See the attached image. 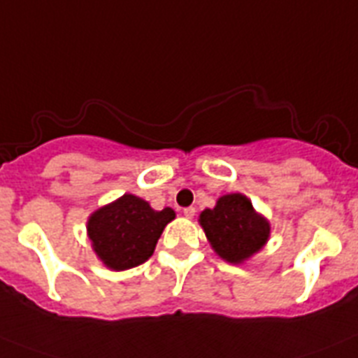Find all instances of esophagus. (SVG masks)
<instances>
[{
	"label": "esophagus",
	"instance_id": "1",
	"mask_svg": "<svg viewBox=\"0 0 358 358\" xmlns=\"http://www.w3.org/2000/svg\"><path fill=\"white\" fill-rule=\"evenodd\" d=\"M182 214L187 217V220H191V217H194V214H196V209H194V207H185V209L182 210Z\"/></svg>",
	"mask_w": 358,
	"mask_h": 358
}]
</instances>
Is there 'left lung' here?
<instances>
[{
  "label": "left lung",
  "instance_id": "8db88e82",
  "mask_svg": "<svg viewBox=\"0 0 358 358\" xmlns=\"http://www.w3.org/2000/svg\"><path fill=\"white\" fill-rule=\"evenodd\" d=\"M198 222L214 252L232 265H243L259 252L272 231L268 220L241 192L217 198L213 209L201 210Z\"/></svg>",
  "mask_w": 358,
  "mask_h": 358
}]
</instances>
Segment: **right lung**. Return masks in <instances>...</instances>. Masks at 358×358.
Masks as SVG:
<instances>
[{"label":"right lung","mask_w":358,"mask_h":358,"mask_svg":"<svg viewBox=\"0 0 358 358\" xmlns=\"http://www.w3.org/2000/svg\"><path fill=\"white\" fill-rule=\"evenodd\" d=\"M176 217L171 207L155 210L149 201L122 194L93 210L86 223L95 256L110 270H129L153 256L158 238Z\"/></svg>","instance_id":"add662e5"}]
</instances>
